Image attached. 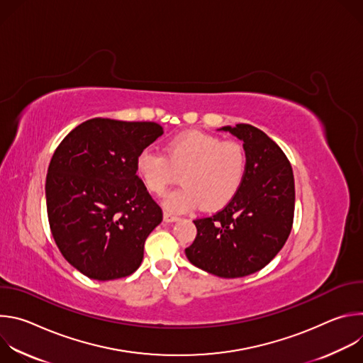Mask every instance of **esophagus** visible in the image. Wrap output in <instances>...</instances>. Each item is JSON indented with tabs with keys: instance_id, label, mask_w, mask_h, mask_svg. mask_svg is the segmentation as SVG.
I'll list each match as a JSON object with an SVG mask.
<instances>
[{
	"instance_id": "obj_1",
	"label": "esophagus",
	"mask_w": 363,
	"mask_h": 363,
	"mask_svg": "<svg viewBox=\"0 0 363 363\" xmlns=\"http://www.w3.org/2000/svg\"><path fill=\"white\" fill-rule=\"evenodd\" d=\"M179 218L177 217V216H174V214H171V213H164V221L165 223H175V221H178Z\"/></svg>"
}]
</instances>
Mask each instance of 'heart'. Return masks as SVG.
Instances as JSON below:
<instances>
[{
    "instance_id": "b5f03b06",
    "label": "heart",
    "mask_w": 363,
    "mask_h": 363,
    "mask_svg": "<svg viewBox=\"0 0 363 363\" xmlns=\"http://www.w3.org/2000/svg\"><path fill=\"white\" fill-rule=\"evenodd\" d=\"M135 169L153 194H162L181 172L184 185L165 195L167 210L184 213L199 203L202 210L214 211L238 194L247 175L248 155L238 142L186 132L168 142L167 153L152 147L140 150Z\"/></svg>"
}]
</instances>
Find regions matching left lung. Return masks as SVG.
<instances>
[{
    "label": "left lung",
    "instance_id": "left-lung-1",
    "mask_svg": "<svg viewBox=\"0 0 363 363\" xmlns=\"http://www.w3.org/2000/svg\"><path fill=\"white\" fill-rule=\"evenodd\" d=\"M220 130L244 142L247 175L221 211L194 221L196 237L185 254L203 272L237 279L266 267L287 241L294 217V177L284 152L263 130L247 123Z\"/></svg>",
    "mask_w": 363,
    "mask_h": 363
}]
</instances>
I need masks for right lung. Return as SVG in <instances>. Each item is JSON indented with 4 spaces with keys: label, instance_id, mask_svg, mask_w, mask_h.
Returning a JSON list of instances; mask_svg holds the SVG:
<instances>
[{
    "label": "right lung",
    "instance_id": "1",
    "mask_svg": "<svg viewBox=\"0 0 363 363\" xmlns=\"http://www.w3.org/2000/svg\"><path fill=\"white\" fill-rule=\"evenodd\" d=\"M162 133L155 122L94 118L76 126L51 158L50 230L63 257L89 279H122L140 266L162 210L136 175L135 161Z\"/></svg>",
    "mask_w": 363,
    "mask_h": 363
}]
</instances>
